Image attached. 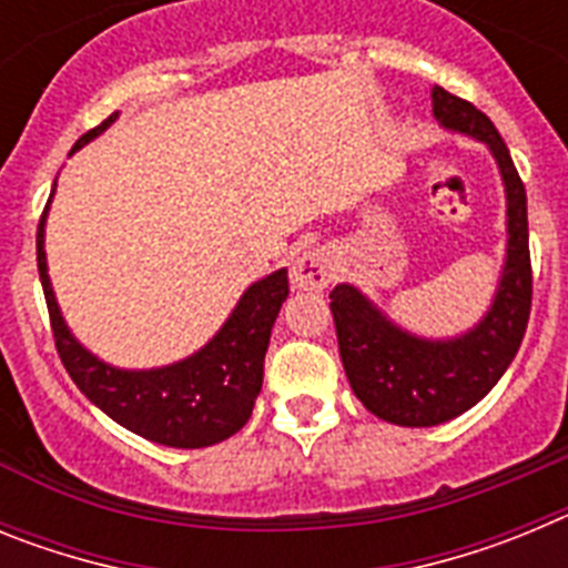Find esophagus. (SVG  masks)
I'll use <instances>...</instances> for the list:
<instances>
[{"label": "esophagus", "instance_id": "obj_1", "mask_svg": "<svg viewBox=\"0 0 568 568\" xmlns=\"http://www.w3.org/2000/svg\"><path fill=\"white\" fill-rule=\"evenodd\" d=\"M290 281H293V287L298 290L321 293V290L333 281V261H329L327 250H304V253L293 261V267H290Z\"/></svg>", "mask_w": 568, "mask_h": 568}]
</instances>
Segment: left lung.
<instances>
[{
	"mask_svg": "<svg viewBox=\"0 0 568 568\" xmlns=\"http://www.w3.org/2000/svg\"><path fill=\"white\" fill-rule=\"evenodd\" d=\"M433 113L446 130L491 150L506 187V261L498 293L484 318L458 338H418L386 318L353 284L329 293L341 361L355 398L398 426H435L458 418L498 384L518 355L531 310L526 187L489 115L433 88Z\"/></svg>",
	"mask_w": 568,
	"mask_h": 568,
	"instance_id": "left-lung-1",
	"label": "left lung"
}]
</instances>
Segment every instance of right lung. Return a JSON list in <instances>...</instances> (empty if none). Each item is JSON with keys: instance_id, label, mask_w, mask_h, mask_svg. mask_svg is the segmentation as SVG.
I'll return each instance as SVG.
<instances>
[{"instance_id": "right-lung-1", "label": "right lung", "mask_w": 568, "mask_h": 568, "mask_svg": "<svg viewBox=\"0 0 568 568\" xmlns=\"http://www.w3.org/2000/svg\"><path fill=\"white\" fill-rule=\"evenodd\" d=\"M115 115L119 113L104 119L99 128L88 130L70 153H77L82 144L97 139ZM53 190H57V182H53ZM48 207L37 230L39 278H42L44 301H48L57 353L73 384L115 424H122L124 429L153 444L202 449L239 433L253 415L255 398L261 393L270 333H273L281 304L290 295L287 270H275L273 275L247 287L230 318L224 321V327L190 358L159 366V369H119L88 353L73 338L59 313L57 295L50 287L48 258H44Z\"/></svg>"}]
</instances>
